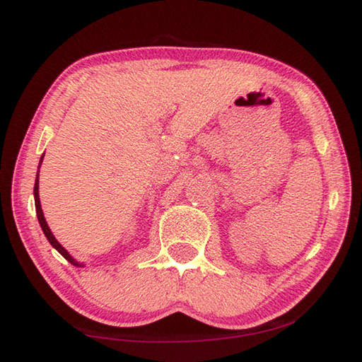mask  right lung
Instances as JSON below:
<instances>
[{"label": "right lung", "instance_id": "obj_1", "mask_svg": "<svg viewBox=\"0 0 362 362\" xmlns=\"http://www.w3.org/2000/svg\"><path fill=\"white\" fill-rule=\"evenodd\" d=\"M42 160H43V157L40 158V163H42ZM34 199H35V211H37V218H38V222H40V226H42V230H43V233H45V236L48 238V241L51 243V245L54 249H56L60 255H62L65 259H68L70 261V263L73 264V266H82L79 261H76L70 253H68L62 245L59 244V241L56 240V238H54V235L51 233V230H49V227H48V224H46V219H45V216H43V211H42V205H40V197H38V173H37V179H35V185H34Z\"/></svg>", "mask_w": 362, "mask_h": 362}]
</instances>
